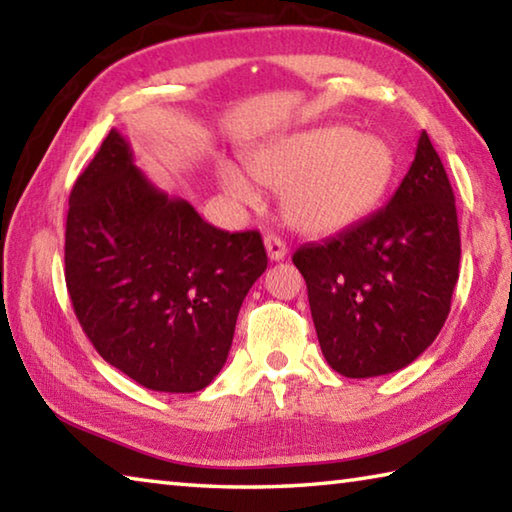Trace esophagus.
<instances>
[{"label": "esophagus", "mask_w": 512, "mask_h": 512, "mask_svg": "<svg viewBox=\"0 0 512 512\" xmlns=\"http://www.w3.org/2000/svg\"><path fill=\"white\" fill-rule=\"evenodd\" d=\"M264 246H266V253H268V259H271V262H280V259L287 257V244H284L280 237L266 235Z\"/></svg>", "instance_id": "esophagus-1"}]
</instances>
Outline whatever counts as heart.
Here are the masks:
<instances>
[{"label": "heart", "mask_w": 512, "mask_h": 512, "mask_svg": "<svg viewBox=\"0 0 512 512\" xmlns=\"http://www.w3.org/2000/svg\"><path fill=\"white\" fill-rule=\"evenodd\" d=\"M253 183L280 194V212L302 235H329L375 210L393 180L395 158L381 137L323 126L259 146L246 158ZM223 194L255 207L259 196L232 162L216 167Z\"/></svg>", "instance_id": "1"}]
</instances>
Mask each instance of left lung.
Wrapping results in <instances>:
<instances>
[{
  "mask_svg": "<svg viewBox=\"0 0 512 512\" xmlns=\"http://www.w3.org/2000/svg\"><path fill=\"white\" fill-rule=\"evenodd\" d=\"M461 262L456 203L427 133L386 207L293 253L320 350L343 377L402 370L443 329Z\"/></svg>",
  "mask_w": 512,
  "mask_h": 512,
  "instance_id": "8db88e82",
  "label": "left lung"
}]
</instances>
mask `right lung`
<instances>
[{"label": "right lung", "mask_w": 512, "mask_h": 512, "mask_svg": "<svg viewBox=\"0 0 512 512\" xmlns=\"http://www.w3.org/2000/svg\"><path fill=\"white\" fill-rule=\"evenodd\" d=\"M266 262L257 230L230 235L155 187L117 128L69 194L74 314L101 357L151 391L196 393L219 375Z\"/></svg>", "instance_id": "obj_1"}]
</instances>
